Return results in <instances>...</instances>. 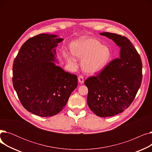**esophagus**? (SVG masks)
Wrapping results in <instances>:
<instances>
[{
    "mask_svg": "<svg viewBox=\"0 0 152 152\" xmlns=\"http://www.w3.org/2000/svg\"><path fill=\"white\" fill-rule=\"evenodd\" d=\"M78 81L81 84H83L84 82V77L82 75H80L78 77Z\"/></svg>",
    "mask_w": 152,
    "mask_h": 152,
    "instance_id": "34e87169",
    "label": "esophagus"
}]
</instances>
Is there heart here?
Instances as JSON below:
<instances>
[{"instance_id": "b5f03b06", "label": "heart", "mask_w": 152, "mask_h": 152, "mask_svg": "<svg viewBox=\"0 0 152 152\" xmlns=\"http://www.w3.org/2000/svg\"><path fill=\"white\" fill-rule=\"evenodd\" d=\"M70 50L76 57L83 59L82 67L89 73H95L102 70L109 63L111 52L109 47L102 45L97 39L82 37L71 42ZM69 62L75 61L74 57L69 56Z\"/></svg>"}]
</instances>
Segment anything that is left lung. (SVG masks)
<instances>
[{
  "label": "left lung",
  "mask_w": 152,
  "mask_h": 152,
  "mask_svg": "<svg viewBox=\"0 0 152 152\" xmlns=\"http://www.w3.org/2000/svg\"><path fill=\"white\" fill-rule=\"evenodd\" d=\"M120 48L119 57L110 62L97 76L87 78V102L100 117L112 116L128 108L141 85L142 63L129 40L111 33H101Z\"/></svg>",
  "instance_id": "8db88e82"
}]
</instances>
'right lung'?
<instances>
[{
  "instance_id": "add662e5",
  "label": "right lung",
  "mask_w": 152,
  "mask_h": 152,
  "mask_svg": "<svg viewBox=\"0 0 152 152\" xmlns=\"http://www.w3.org/2000/svg\"><path fill=\"white\" fill-rule=\"evenodd\" d=\"M40 34L23 44L13 64L12 81L26 110L42 117L58 114L77 86L76 75L56 66L55 48L63 39Z\"/></svg>"
}]
</instances>
